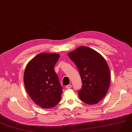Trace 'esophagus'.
Here are the masks:
<instances>
[{
    "instance_id": "34e87169",
    "label": "esophagus",
    "mask_w": 132,
    "mask_h": 132,
    "mask_svg": "<svg viewBox=\"0 0 132 132\" xmlns=\"http://www.w3.org/2000/svg\"><path fill=\"white\" fill-rule=\"evenodd\" d=\"M65 88H67V89H70V88H72V85H70V84H69V85H67V86L65 87Z\"/></svg>"
}]
</instances>
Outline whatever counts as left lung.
Returning <instances> with one entry per match:
<instances>
[{
    "mask_svg": "<svg viewBox=\"0 0 132 132\" xmlns=\"http://www.w3.org/2000/svg\"><path fill=\"white\" fill-rule=\"evenodd\" d=\"M68 56L80 73L83 84L78 93L80 100L88 104L98 103L106 95L110 84V70L105 59L87 47H79Z\"/></svg>",
    "mask_w": 132,
    "mask_h": 132,
    "instance_id": "obj_1",
    "label": "left lung"
}]
</instances>
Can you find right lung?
Wrapping results in <instances>:
<instances>
[{
  "label": "right lung",
  "mask_w": 132,
  "mask_h": 132,
  "mask_svg": "<svg viewBox=\"0 0 132 132\" xmlns=\"http://www.w3.org/2000/svg\"><path fill=\"white\" fill-rule=\"evenodd\" d=\"M59 54L40 53L28 64L24 83L32 100L42 108H50L60 101L63 88L54 68Z\"/></svg>",
  "instance_id": "obj_1"
}]
</instances>
